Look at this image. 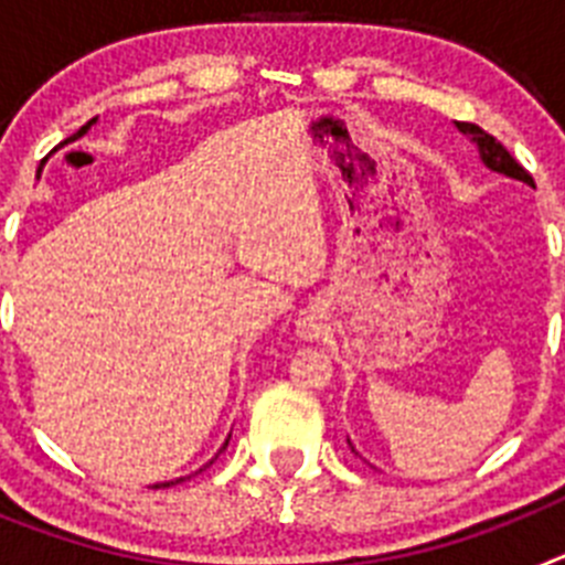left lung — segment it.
<instances>
[{
    "label": "left lung",
    "instance_id": "left-lung-1",
    "mask_svg": "<svg viewBox=\"0 0 565 565\" xmlns=\"http://www.w3.org/2000/svg\"><path fill=\"white\" fill-rule=\"evenodd\" d=\"M456 127L461 129L463 135H469L472 141H476L478 154H481V161L487 163V167L492 169V172H501V174H507V178H515V181H523V183H529V186H535V181H532V174H529L526 169H523L521 163H518L515 158H512V154H509V149L503 147L501 141H495L492 135L483 132V129L476 127V124L458 121Z\"/></svg>",
    "mask_w": 565,
    "mask_h": 565
}]
</instances>
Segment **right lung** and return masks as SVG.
<instances>
[{
    "label": "right lung",
    "instance_id": "right-lung-1",
    "mask_svg": "<svg viewBox=\"0 0 565 565\" xmlns=\"http://www.w3.org/2000/svg\"><path fill=\"white\" fill-rule=\"evenodd\" d=\"M93 124H96V118H89V121H87V124H84V127H82V129H78V132H76V135H73V141H76V138H82V135H84V132H87V129H89V127H93ZM226 447H228V438H226V444H223V450H226ZM212 461H214V458H212ZM212 461H209V463H212ZM181 481H186V478H178V481H167V483H154V489L172 487V483H181Z\"/></svg>",
    "mask_w": 565,
    "mask_h": 565
}]
</instances>
